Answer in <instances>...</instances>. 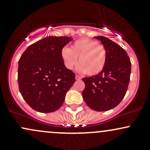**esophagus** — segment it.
I'll list each match as a JSON object with an SVG mask.
<instances>
[{"instance_id": "34e87169", "label": "esophagus", "mask_w": 150, "mask_h": 150, "mask_svg": "<svg viewBox=\"0 0 150 150\" xmlns=\"http://www.w3.org/2000/svg\"><path fill=\"white\" fill-rule=\"evenodd\" d=\"M81 79V76H79V75H76V79L80 80Z\"/></svg>"}]
</instances>
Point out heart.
Listing matches in <instances>:
<instances>
[{
    "label": "heart",
    "mask_w": 150,
    "mask_h": 150,
    "mask_svg": "<svg viewBox=\"0 0 150 150\" xmlns=\"http://www.w3.org/2000/svg\"><path fill=\"white\" fill-rule=\"evenodd\" d=\"M61 55L67 69H72L80 63L78 70L86 72L88 75L99 74L104 69L107 62V53L106 48L95 40L81 38L72 44L71 49L63 48Z\"/></svg>",
    "instance_id": "heart-1"
}]
</instances>
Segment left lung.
<instances>
[{
  "instance_id": "8db88e82",
  "label": "left lung",
  "mask_w": 150,
  "mask_h": 150,
  "mask_svg": "<svg viewBox=\"0 0 150 150\" xmlns=\"http://www.w3.org/2000/svg\"><path fill=\"white\" fill-rule=\"evenodd\" d=\"M106 48L107 59L104 69L98 74L82 79L85 88L82 96L89 108L105 112L122 101L128 88L131 74V62L125 49L104 36H96Z\"/></svg>"
}]
</instances>
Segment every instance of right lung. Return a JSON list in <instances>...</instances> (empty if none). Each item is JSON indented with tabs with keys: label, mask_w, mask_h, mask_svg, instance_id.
I'll list each match as a JSON object with an SVG mask.
<instances>
[{
	"label": "right lung",
	"mask_w": 150,
	"mask_h": 150,
	"mask_svg": "<svg viewBox=\"0 0 150 150\" xmlns=\"http://www.w3.org/2000/svg\"><path fill=\"white\" fill-rule=\"evenodd\" d=\"M71 38L49 36L30 45L18 61V83L25 102L42 113L55 112L75 82V74L67 69L61 52Z\"/></svg>",
	"instance_id": "right-lung-1"
}]
</instances>
